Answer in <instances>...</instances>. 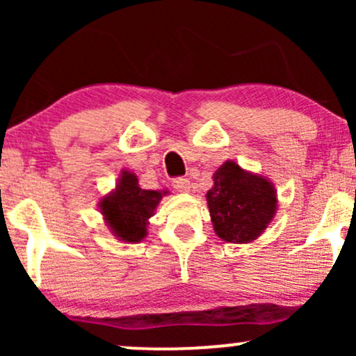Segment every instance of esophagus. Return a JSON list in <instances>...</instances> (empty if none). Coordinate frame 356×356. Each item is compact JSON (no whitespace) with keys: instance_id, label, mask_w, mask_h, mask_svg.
<instances>
[{"instance_id":"1","label":"esophagus","mask_w":356,"mask_h":356,"mask_svg":"<svg viewBox=\"0 0 356 356\" xmlns=\"http://www.w3.org/2000/svg\"><path fill=\"white\" fill-rule=\"evenodd\" d=\"M172 186H174V189H177L179 192H189V189H191L189 179H186V177H175L172 181Z\"/></svg>"}]
</instances>
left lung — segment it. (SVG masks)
<instances>
[{
    "label": "left lung",
    "instance_id": "1",
    "mask_svg": "<svg viewBox=\"0 0 356 356\" xmlns=\"http://www.w3.org/2000/svg\"><path fill=\"white\" fill-rule=\"evenodd\" d=\"M207 204L216 234L227 243H249L261 234L276 209V194L268 179L244 172L227 161L214 174Z\"/></svg>",
    "mask_w": 356,
    "mask_h": 356
}]
</instances>
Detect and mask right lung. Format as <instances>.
I'll list each match as a JSON object with an SVG mask.
<instances>
[{"instance_id": "add662e5", "label": "right lung", "mask_w": 356, "mask_h": 356, "mask_svg": "<svg viewBox=\"0 0 356 356\" xmlns=\"http://www.w3.org/2000/svg\"><path fill=\"white\" fill-rule=\"evenodd\" d=\"M161 197V192L140 189L136 175L124 170L115 192L100 202V209L117 238L137 243L144 239L147 220L154 214Z\"/></svg>"}]
</instances>
